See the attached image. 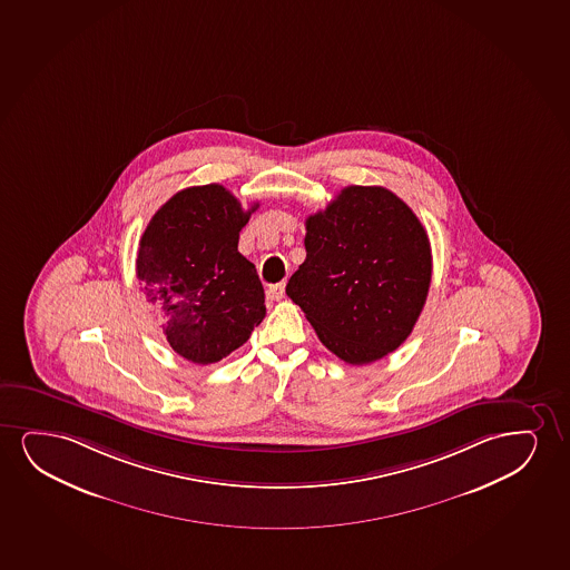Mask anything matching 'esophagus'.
<instances>
[{
  "mask_svg": "<svg viewBox=\"0 0 570 570\" xmlns=\"http://www.w3.org/2000/svg\"><path fill=\"white\" fill-rule=\"evenodd\" d=\"M284 282L281 284H274V286H268L266 288V299H273V302H281L282 297H284Z\"/></svg>",
  "mask_w": 570,
  "mask_h": 570,
  "instance_id": "obj_1",
  "label": "esophagus"
}]
</instances>
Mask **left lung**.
I'll return each mask as SVG.
<instances>
[{
	"label": "left lung",
	"instance_id": "8db88e82",
	"mask_svg": "<svg viewBox=\"0 0 570 570\" xmlns=\"http://www.w3.org/2000/svg\"><path fill=\"white\" fill-rule=\"evenodd\" d=\"M305 229L307 257L286 294L318 341L352 365L394 352L414 331L433 271L412 208L385 187L350 185Z\"/></svg>",
	"mask_w": 570,
	"mask_h": 570
}]
</instances>
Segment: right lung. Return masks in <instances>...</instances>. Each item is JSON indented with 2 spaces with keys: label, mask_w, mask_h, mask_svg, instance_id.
<instances>
[{
  "label": "right lung",
  "mask_w": 570,
  "mask_h": 570,
  "mask_svg": "<svg viewBox=\"0 0 570 570\" xmlns=\"http://www.w3.org/2000/svg\"><path fill=\"white\" fill-rule=\"evenodd\" d=\"M245 210L218 184L176 193L142 232L137 278L164 338L187 362H220L249 341L265 318V289L237 252Z\"/></svg>",
  "instance_id": "add662e5"
}]
</instances>
